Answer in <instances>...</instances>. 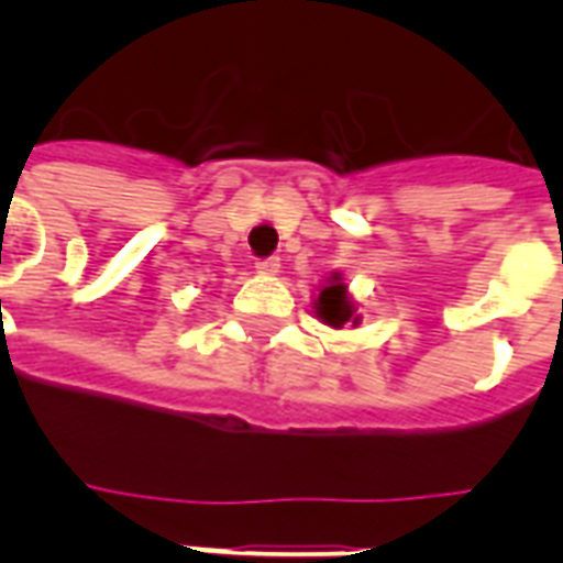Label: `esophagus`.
<instances>
[{"label": "esophagus", "instance_id": "1", "mask_svg": "<svg viewBox=\"0 0 563 563\" xmlns=\"http://www.w3.org/2000/svg\"><path fill=\"white\" fill-rule=\"evenodd\" d=\"M256 272H260V274H277V272H280V260H277V256L260 260V263H256Z\"/></svg>", "mask_w": 563, "mask_h": 563}]
</instances>
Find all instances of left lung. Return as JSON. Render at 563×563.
<instances>
[{"label": "left lung", "mask_w": 563, "mask_h": 563, "mask_svg": "<svg viewBox=\"0 0 563 563\" xmlns=\"http://www.w3.org/2000/svg\"><path fill=\"white\" fill-rule=\"evenodd\" d=\"M312 312H316L318 321H324L327 327L333 330H342L344 324H360L362 316L356 312V303H353L351 291H347V283L339 272H333L321 286H318V298L312 300Z\"/></svg>", "instance_id": "8db88e82"}]
</instances>
